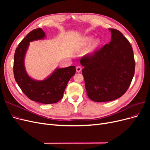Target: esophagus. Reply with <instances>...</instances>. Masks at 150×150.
Instances as JSON below:
<instances>
[{
	"label": "esophagus",
	"instance_id": "esophagus-1",
	"mask_svg": "<svg viewBox=\"0 0 150 150\" xmlns=\"http://www.w3.org/2000/svg\"><path fill=\"white\" fill-rule=\"evenodd\" d=\"M81 70H82V67H81V66H78L76 67V71L78 72H80L81 71Z\"/></svg>",
	"mask_w": 150,
	"mask_h": 150
}]
</instances>
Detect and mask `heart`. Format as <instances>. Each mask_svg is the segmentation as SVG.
Here are the masks:
<instances>
[{
	"label": "heart",
	"mask_w": 150,
	"mask_h": 150,
	"mask_svg": "<svg viewBox=\"0 0 150 150\" xmlns=\"http://www.w3.org/2000/svg\"><path fill=\"white\" fill-rule=\"evenodd\" d=\"M91 40H92V38H88L87 39H86V42L87 43V44H89L91 42ZM99 44H100V42H99V40H95V41L93 43V48H96V47H98L99 46Z\"/></svg>",
	"instance_id": "obj_1"
}]
</instances>
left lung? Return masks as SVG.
I'll return each mask as SVG.
<instances>
[{"label": "left lung", "instance_id": "left-lung-1", "mask_svg": "<svg viewBox=\"0 0 150 150\" xmlns=\"http://www.w3.org/2000/svg\"><path fill=\"white\" fill-rule=\"evenodd\" d=\"M111 42L80 61L89 99L108 102L122 96L128 90L135 71V61L131 44L121 32L110 29Z\"/></svg>", "mask_w": 150, "mask_h": 150}]
</instances>
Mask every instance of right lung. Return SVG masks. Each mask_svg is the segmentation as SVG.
<instances>
[{
    "label": "right lung",
    "mask_w": 150,
    "mask_h": 150,
    "mask_svg": "<svg viewBox=\"0 0 150 150\" xmlns=\"http://www.w3.org/2000/svg\"><path fill=\"white\" fill-rule=\"evenodd\" d=\"M45 33L40 28L30 31L18 45L13 59V76L22 92L30 100L52 104L62 98L68 81L75 74V66L57 69L49 78L41 81L32 79L25 71L24 59L29 42L41 39Z\"/></svg>",
    "instance_id": "add662e5"
}]
</instances>
